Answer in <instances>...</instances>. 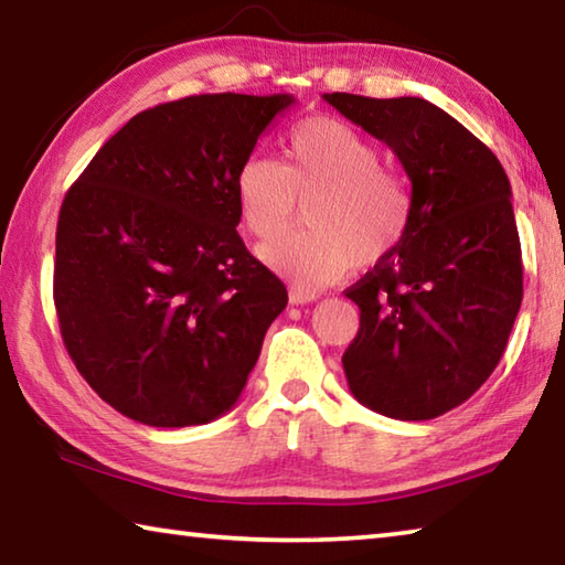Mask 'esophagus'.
<instances>
[{
	"instance_id": "34e87169",
	"label": "esophagus",
	"mask_w": 565,
	"mask_h": 565,
	"mask_svg": "<svg viewBox=\"0 0 565 565\" xmlns=\"http://www.w3.org/2000/svg\"><path fill=\"white\" fill-rule=\"evenodd\" d=\"M319 291L317 289H306V286H291L289 289V299H291V303H296V306H301V303H311V301H317L319 299Z\"/></svg>"
}]
</instances>
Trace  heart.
<instances>
[{
	"mask_svg": "<svg viewBox=\"0 0 565 565\" xmlns=\"http://www.w3.org/2000/svg\"><path fill=\"white\" fill-rule=\"evenodd\" d=\"M286 161L248 157L234 179L248 234L274 238L291 226L299 199H309V228L259 248V259L301 286H321L369 266L404 238L408 191L379 164L376 147L343 121L317 117L294 127Z\"/></svg>",
	"mask_w": 565,
	"mask_h": 565,
	"instance_id": "obj_1",
	"label": "heart"
}]
</instances>
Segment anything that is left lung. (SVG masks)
<instances>
[{"label": "left lung", "instance_id": "8db88e82", "mask_svg": "<svg viewBox=\"0 0 565 565\" xmlns=\"http://www.w3.org/2000/svg\"><path fill=\"white\" fill-rule=\"evenodd\" d=\"M323 102L384 141L411 179L404 238L347 289L361 329L343 374L376 414L436 418L493 374L519 317L523 266L509 177L431 102L347 92Z\"/></svg>", "mask_w": 565, "mask_h": 565}]
</instances>
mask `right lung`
Wrapping results in <instances>:
<instances>
[{
    "label": "right lung",
    "instance_id": "1",
    "mask_svg": "<svg viewBox=\"0 0 565 565\" xmlns=\"http://www.w3.org/2000/svg\"><path fill=\"white\" fill-rule=\"evenodd\" d=\"M291 94H199L131 117L66 191L54 306L87 384L131 420L232 408L289 301L238 236L234 179Z\"/></svg>",
    "mask_w": 565,
    "mask_h": 565
}]
</instances>
